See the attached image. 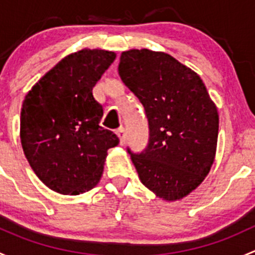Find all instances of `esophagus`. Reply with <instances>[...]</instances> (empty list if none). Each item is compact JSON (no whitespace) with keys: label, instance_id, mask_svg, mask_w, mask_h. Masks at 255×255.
<instances>
[{"label":"esophagus","instance_id":"obj_1","mask_svg":"<svg viewBox=\"0 0 255 255\" xmlns=\"http://www.w3.org/2000/svg\"><path fill=\"white\" fill-rule=\"evenodd\" d=\"M116 134H117V137L120 138V143L125 144V140H126V129L123 127H120L117 130H116Z\"/></svg>","mask_w":255,"mask_h":255}]
</instances>
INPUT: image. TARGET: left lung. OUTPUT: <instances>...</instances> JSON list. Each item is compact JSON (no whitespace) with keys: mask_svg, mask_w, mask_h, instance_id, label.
Masks as SVG:
<instances>
[{"mask_svg":"<svg viewBox=\"0 0 255 255\" xmlns=\"http://www.w3.org/2000/svg\"><path fill=\"white\" fill-rule=\"evenodd\" d=\"M118 73L139 99L149 123L144 153H130L142 184L164 201L182 200L215 161L218 112L201 78L164 51L130 49Z\"/></svg>","mask_w":255,"mask_h":255,"instance_id":"obj_1","label":"left lung"}]
</instances>
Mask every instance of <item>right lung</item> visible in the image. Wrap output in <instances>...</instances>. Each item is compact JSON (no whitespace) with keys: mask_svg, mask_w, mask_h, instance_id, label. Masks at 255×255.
<instances>
[{"mask_svg":"<svg viewBox=\"0 0 255 255\" xmlns=\"http://www.w3.org/2000/svg\"><path fill=\"white\" fill-rule=\"evenodd\" d=\"M116 59L115 51L81 49L61 59L25 95L20 143L40 181L61 195L94 189L104 173L115 133L99 125L104 110L92 89Z\"/></svg>","mask_w":255,"mask_h":255,"instance_id":"1","label":"right lung"}]
</instances>
